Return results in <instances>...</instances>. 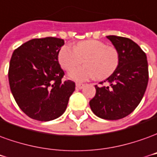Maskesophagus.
Wrapping results in <instances>:
<instances>
[{
	"label": "esophagus",
	"mask_w": 157,
	"mask_h": 157,
	"mask_svg": "<svg viewBox=\"0 0 157 157\" xmlns=\"http://www.w3.org/2000/svg\"><path fill=\"white\" fill-rule=\"evenodd\" d=\"M84 84H81V83H76V88L77 89H78V90H81V89L84 87Z\"/></svg>",
	"instance_id": "34e87169"
}]
</instances>
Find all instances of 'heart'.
Segmentation results:
<instances>
[{
  "instance_id": "b5f03b06",
  "label": "heart",
  "mask_w": 157,
  "mask_h": 157,
  "mask_svg": "<svg viewBox=\"0 0 157 157\" xmlns=\"http://www.w3.org/2000/svg\"><path fill=\"white\" fill-rule=\"evenodd\" d=\"M86 64L76 69L74 66L82 62ZM58 61L65 70H71L68 76L71 79L84 82L97 77L105 79L115 72L119 64V53L114 46L107 45L97 40H86L78 42L73 47L64 45L60 49Z\"/></svg>"
}]
</instances>
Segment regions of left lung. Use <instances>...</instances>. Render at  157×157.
Here are the masks:
<instances>
[{
  "mask_svg": "<svg viewBox=\"0 0 157 157\" xmlns=\"http://www.w3.org/2000/svg\"><path fill=\"white\" fill-rule=\"evenodd\" d=\"M107 38L119 53V64L106 79L110 86L95 85L90 105L99 117L117 120L129 115L143 98L149 79L148 63L145 53L132 40L116 35Z\"/></svg>",
  "mask_w": 157,
  "mask_h": 157,
  "instance_id": "1",
  "label": "left lung"
}]
</instances>
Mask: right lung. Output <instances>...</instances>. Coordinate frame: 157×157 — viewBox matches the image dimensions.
Wrapping results in <instances>:
<instances>
[{"label":"right lung","instance_id":"right-lung-1","mask_svg":"<svg viewBox=\"0 0 157 157\" xmlns=\"http://www.w3.org/2000/svg\"><path fill=\"white\" fill-rule=\"evenodd\" d=\"M64 40L55 37L33 39L13 53L8 79L19 108L34 120L46 122L62 116L75 90L73 81H63L58 53Z\"/></svg>","mask_w":157,"mask_h":157}]
</instances>
